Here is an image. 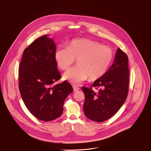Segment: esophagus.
<instances>
[{"mask_svg":"<svg viewBox=\"0 0 151 151\" xmlns=\"http://www.w3.org/2000/svg\"><path fill=\"white\" fill-rule=\"evenodd\" d=\"M72 87H73V91H77V90H79L80 89L79 87H77L76 86H75V85L72 86Z\"/></svg>","mask_w":151,"mask_h":151,"instance_id":"esophagus-1","label":"esophagus"}]
</instances>
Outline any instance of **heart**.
I'll list each match as a JSON object with an SVG mask.
<instances>
[{"label": "heart", "mask_w": 151, "mask_h": 151, "mask_svg": "<svg viewBox=\"0 0 151 151\" xmlns=\"http://www.w3.org/2000/svg\"><path fill=\"white\" fill-rule=\"evenodd\" d=\"M114 57L110 47L87 38L73 39L68 47H58L55 59L59 68L67 70L76 60L78 66L67 70L63 79L79 84L89 78L95 81L102 77L111 64Z\"/></svg>", "instance_id": "1"}]
</instances>
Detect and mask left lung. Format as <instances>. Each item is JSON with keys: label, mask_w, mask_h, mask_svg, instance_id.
<instances>
[{"label": "left lung", "mask_w": 151, "mask_h": 151, "mask_svg": "<svg viewBox=\"0 0 151 151\" xmlns=\"http://www.w3.org/2000/svg\"><path fill=\"white\" fill-rule=\"evenodd\" d=\"M129 81L128 56L118 48L113 64L104 75L94 81L91 87H82L85 116L98 122L113 116L127 99Z\"/></svg>", "instance_id": "8db88e82"}]
</instances>
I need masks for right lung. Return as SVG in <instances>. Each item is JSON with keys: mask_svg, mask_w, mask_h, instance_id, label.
Returning <instances> with one entry per match:
<instances>
[{"mask_svg": "<svg viewBox=\"0 0 151 151\" xmlns=\"http://www.w3.org/2000/svg\"><path fill=\"white\" fill-rule=\"evenodd\" d=\"M44 35L23 52L19 66V89L29 111L42 121L61 116L64 101L73 91L67 81L55 84L61 76L55 59L56 45Z\"/></svg>", "mask_w": 151, "mask_h": 151, "instance_id": "add662e5", "label": "right lung"}]
</instances>
